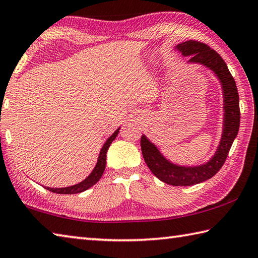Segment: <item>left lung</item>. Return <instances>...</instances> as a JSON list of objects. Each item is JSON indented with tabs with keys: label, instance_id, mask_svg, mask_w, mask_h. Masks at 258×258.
I'll use <instances>...</instances> for the list:
<instances>
[{
	"label": "left lung",
	"instance_id": "left-lung-1",
	"mask_svg": "<svg viewBox=\"0 0 258 258\" xmlns=\"http://www.w3.org/2000/svg\"><path fill=\"white\" fill-rule=\"evenodd\" d=\"M179 49L184 56H190L188 62L201 63L214 71L220 79L223 89L224 102V122L223 134L218 151L207 163L200 166H179L169 162L161 154L154 144L151 143L143 135L141 139L142 153L150 170L163 181L171 186H192L205 181L219 172L227 160L230 148L234 138L237 137L240 124V108H239V95L232 75L230 74L227 64L218 52L197 40H187L178 44Z\"/></svg>",
	"mask_w": 258,
	"mask_h": 258
}]
</instances>
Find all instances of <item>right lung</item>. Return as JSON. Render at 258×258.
Returning a JSON list of instances; mask_svg holds the SVG:
<instances>
[{"mask_svg": "<svg viewBox=\"0 0 258 258\" xmlns=\"http://www.w3.org/2000/svg\"><path fill=\"white\" fill-rule=\"evenodd\" d=\"M119 130H120V128H117L115 132L112 134V136L105 142V144H104L101 152H99V156H98L96 165H95V168L92 171V173H90L88 177L84 180V181L77 183V184H75V186H70V187H66V188L45 187V189H47V190L52 191V192H55V194H61V195H72V194L83 192L85 190H87L88 188L93 187L94 184L96 183L103 175L104 170H105V164H106L107 150L112 144V142L114 141L115 137L117 136V134H119Z\"/></svg>", "mask_w": 258, "mask_h": 258, "instance_id": "right-lung-1", "label": "right lung"}]
</instances>
